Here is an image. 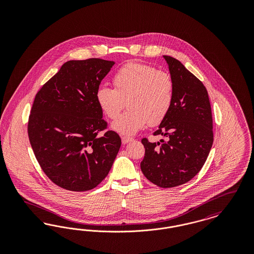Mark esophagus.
<instances>
[{
  "label": "esophagus",
  "mask_w": 254,
  "mask_h": 254,
  "mask_svg": "<svg viewBox=\"0 0 254 254\" xmlns=\"http://www.w3.org/2000/svg\"><path fill=\"white\" fill-rule=\"evenodd\" d=\"M131 141H132V138H131V137H127V136L122 137V143H123L124 145H126V144H127V143H129V142H131Z\"/></svg>",
  "instance_id": "obj_1"
}]
</instances>
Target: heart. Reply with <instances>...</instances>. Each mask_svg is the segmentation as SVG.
Wrapping results in <instances>:
<instances>
[{
	"label": "heart",
	"instance_id": "heart-1",
	"mask_svg": "<svg viewBox=\"0 0 254 254\" xmlns=\"http://www.w3.org/2000/svg\"><path fill=\"white\" fill-rule=\"evenodd\" d=\"M114 88L97 89L98 106L109 119H116L126 103L128 106L112 128L123 135H133L149 123L155 126L168 116L174 99V81L165 70L141 63L122 66L112 78Z\"/></svg>",
	"mask_w": 254,
	"mask_h": 254
}]
</instances>
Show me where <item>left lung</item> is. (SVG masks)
Returning a JSON list of instances; mask_svg holds the SVG:
<instances>
[{
  "label": "left lung",
  "instance_id": "1",
  "mask_svg": "<svg viewBox=\"0 0 254 254\" xmlns=\"http://www.w3.org/2000/svg\"><path fill=\"white\" fill-rule=\"evenodd\" d=\"M174 81L171 109L153 135L161 143L142 139L145 157L141 169L160 188H174L191 180L201 170L213 143L212 114L205 85L180 61L164 56Z\"/></svg>",
  "mask_w": 254,
  "mask_h": 254
}]
</instances>
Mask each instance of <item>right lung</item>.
<instances>
[{"instance_id": "right-lung-1", "label": "right lung", "mask_w": 254, "mask_h": 254, "mask_svg": "<svg viewBox=\"0 0 254 254\" xmlns=\"http://www.w3.org/2000/svg\"><path fill=\"white\" fill-rule=\"evenodd\" d=\"M115 63L68 61L35 96L27 125L31 147L43 171L60 188L90 190L103 181L121 146L108 128L96 91Z\"/></svg>"}]
</instances>
